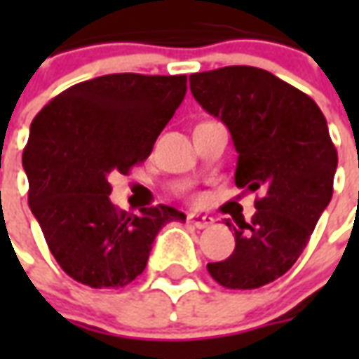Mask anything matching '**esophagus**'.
<instances>
[{"mask_svg":"<svg viewBox=\"0 0 359 359\" xmlns=\"http://www.w3.org/2000/svg\"><path fill=\"white\" fill-rule=\"evenodd\" d=\"M188 223L194 225L196 229H208V226L213 225V217L200 215V213H190V215H188Z\"/></svg>","mask_w":359,"mask_h":359,"instance_id":"1","label":"esophagus"}]
</instances>
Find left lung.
<instances>
[{
    "label": "left lung",
    "mask_w": 359,
    "mask_h": 359,
    "mask_svg": "<svg viewBox=\"0 0 359 359\" xmlns=\"http://www.w3.org/2000/svg\"><path fill=\"white\" fill-rule=\"evenodd\" d=\"M190 90L231 130L236 187L262 192L250 221L226 219L236 246L208 271L225 288H259L283 277L308 246L332 198L337 148L317 103L269 71L233 65L196 73Z\"/></svg>",
    "instance_id": "left-lung-1"
}]
</instances>
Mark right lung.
I'll use <instances>...</instances> for the list:
<instances>
[{
    "mask_svg": "<svg viewBox=\"0 0 359 359\" xmlns=\"http://www.w3.org/2000/svg\"><path fill=\"white\" fill-rule=\"evenodd\" d=\"M184 94L187 74H105L67 88L34 117L22 151L28 205L71 278L126 286L146 269L157 233L187 221L163 203L140 215L118 210L107 180L151 154Z\"/></svg>",
    "mask_w": 359,
    "mask_h": 359,
    "instance_id": "1",
    "label": "right lung"
}]
</instances>
